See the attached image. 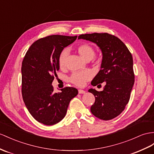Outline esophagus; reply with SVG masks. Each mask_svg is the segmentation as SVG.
I'll use <instances>...</instances> for the list:
<instances>
[{"mask_svg":"<svg viewBox=\"0 0 154 154\" xmlns=\"http://www.w3.org/2000/svg\"><path fill=\"white\" fill-rule=\"evenodd\" d=\"M78 92H79V94H85V90H81V89H79L78 90Z\"/></svg>","mask_w":154,"mask_h":154,"instance_id":"1","label":"esophagus"}]
</instances>
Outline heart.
<instances>
[{
    "instance_id": "1",
    "label": "heart",
    "mask_w": 154,
    "mask_h": 154,
    "mask_svg": "<svg viewBox=\"0 0 154 154\" xmlns=\"http://www.w3.org/2000/svg\"><path fill=\"white\" fill-rule=\"evenodd\" d=\"M77 52L85 60L89 61L95 56V51L93 47L88 43H82L77 47ZM68 56V52L67 50L63 51L60 54L58 58V64L61 69H64L66 66L67 58ZM91 75L88 72L74 73L69 78V81L73 84L78 86H84L85 82L88 81Z\"/></svg>"
}]
</instances>
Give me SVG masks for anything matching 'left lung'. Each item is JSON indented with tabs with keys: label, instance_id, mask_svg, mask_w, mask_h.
I'll list each match as a JSON object with an SVG mask.
<instances>
[{
	"label": "left lung",
	"instance_id": "1",
	"mask_svg": "<svg viewBox=\"0 0 154 154\" xmlns=\"http://www.w3.org/2000/svg\"><path fill=\"white\" fill-rule=\"evenodd\" d=\"M93 42L101 51V69L93 79L94 86L105 82L103 91L90 88L95 102L90 111L103 120H109L120 115L128 103L135 82L133 62L131 53L120 39L108 33L85 34L79 36Z\"/></svg>",
	"mask_w": 154,
	"mask_h": 154
}]
</instances>
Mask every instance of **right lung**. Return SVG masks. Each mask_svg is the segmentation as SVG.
Here are the masks:
<instances>
[{
	"mask_svg": "<svg viewBox=\"0 0 154 154\" xmlns=\"http://www.w3.org/2000/svg\"><path fill=\"white\" fill-rule=\"evenodd\" d=\"M77 37L52 35L39 39L31 45L23 58V99L30 115L44 125H54L61 121L70 101L78 94L77 89L73 87L64 88L56 93L51 85L60 69V54Z\"/></svg>",
	"mask_w": 154,
	"mask_h": 154,
	"instance_id": "obj_1",
	"label": "right lung"
}]
</instances>
